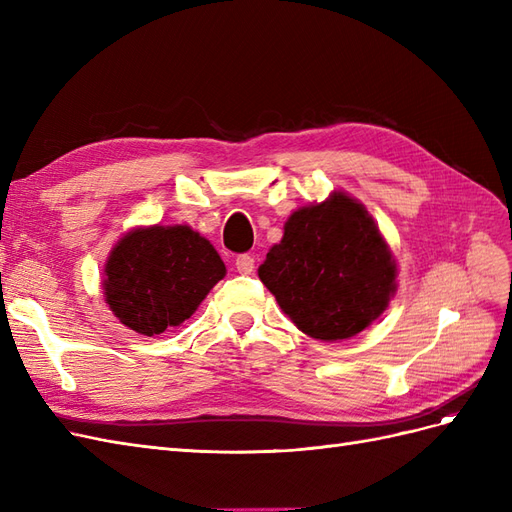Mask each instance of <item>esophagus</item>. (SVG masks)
Returning a JSON list of instances; mask_svg holds the SVG:
<instances>
[{"mask_svg":"<svg viewBox=\"0 0 512 512\" xmlns=\"http://www.w3.org/2000/svg\"><path fill=\"white\" fill-rule=\"evenodd\" d=\"M235 269H237L239 273H243V275H250V273L254 271V256H250V254H241V256H237V260H235Z\"/></svg>","mask_w":512,"mask_h":512,"instance_id":"obj_1","label":"esophagus"}]
</instances>
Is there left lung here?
I'll use <instances>...</instances> for the list:
<instances>
[{
    "label": "left lung",
    "instance_id": "8db88e82",
    "mask_svg": "<svg viewBox=\"0 0 512 512\" xmlns=\"http://www.w3.org/2000/svg\"><path fill=\"white\" fill-rule=\"evenodd\" d=\"M258 277L294 327L320 342L365 331L397 290V260L363 203L333 190L284 224Z\"/></svg>",
    "mask_w": 512,
    "mask_h": 512
}]
</instances>
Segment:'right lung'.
I'll return each instance as SVG.
<instances>
[{
  "label": "right lung",
  "instance_id": "obj_1",
  "mask_svg": "<svg viewBox=\"0 0 512 512\" xmlns=\"http://www.w3.org/2000/svg\"><path fill=\"white\" fill-rule=\"evenodd\" d=\"M226 275L215 247L188 224L128 230L104 265V301L138 335H160L188 320Z\"/></svg>",
  "mask_w": 512,
  "mask_h": 512
}]
</instances>
